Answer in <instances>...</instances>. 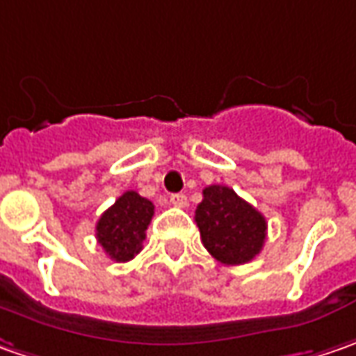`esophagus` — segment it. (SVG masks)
Masks as SVG:
<instances>
[{"mask_svg":"<svg viewBox=\"0 0 356 356\" xmlns=\"http://www.w3.org/2000/svg\"><path fill=\"white\" fill-rule=\"evenodd\" d=\"M171 205H175V207H187V195L183 193H175L171 195Z\"/></svg>","mask_w":356,"mask_h":356,"instance_id":"obj_1","label":"esophagus"}]
</instances>
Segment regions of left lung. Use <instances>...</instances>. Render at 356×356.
Masks as SVG:
<instances>
[{
    "instance_id": "1",
    "label": "left lung",
    "mask_w": 356,
    "mask_h": 356,
    "mask_svg": "<svg viewBox=\"0 0 356 356\" xmlns=\"http://www.w3.org/2000/svg\"><path fill=\"white\" fill-rule=\"evenodd\" d=\"M195 221L205 249L223 265L249 263L261 253L267 239L265 217L225 185L203 189Z\"/></svg>"
}]
</instances>
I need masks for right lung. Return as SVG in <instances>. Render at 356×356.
<instances>
[{
	"mask_svg": "<svg viewBox=\"0 0 356 356\" xmlns=\"http://www.w3.org/2000/svg\"><path fill=\"white\" fill-rule=\"evenodd\" d=\"M155 205L135 191H125L97 221L95 237L103 251L117 263L131 261L143 249L145 231Z\"/></svg>",
	"mask_w": 356,
	"mask_h": 356,
	"instance_id": "1",
	"label": "right lung"
}]
</instances>
